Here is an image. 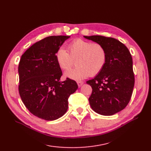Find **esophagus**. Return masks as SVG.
<instances>
[{"instance_id": "34e87169", "label": "esophagus", "mask_w": 151, "mask_h": 151, "mask_svg": "<svg viewBox=\"0 0 151 151\" xmlns=\"http://www.w3.org/2000/svg\"><path fill=\"white\" fill-rule=\"evenodd\" d=\"M77 83H78V87H80L83 84V82H82V81H78V82H77Z\"/></svg>"}]
</instances>
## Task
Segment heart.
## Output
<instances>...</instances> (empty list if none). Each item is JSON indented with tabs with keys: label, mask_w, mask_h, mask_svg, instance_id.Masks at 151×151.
I'll use <instances>...</instances> for the list:
<instances>
[{
	"label": "heart",
	"mask_w": 151,
	"mask_h": 151,
	"mask_svg": "<svg viewBox=\"0 0 151 151\" xmlns=\"http://www.w3.org/2000/svg\"><path fill=\"white\" fill-rule=\"evenodd\" d=\"M68 52L63 47L58 48L55 54L56 63L60 69L68 71L75 64L77 66L65 73L68 78L76 80L99 74L105 68L107 53L104 46L94 42L78 39L68 46Z\"/></svg>",
	"instance_id": "b5f03b06"
}]
</instances>
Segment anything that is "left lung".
Here are the masks:
<instances>
[{"label":"left lung","mask_w":151,"mask_h":151,"mask_svg":"<svg viewBox=\"0 0 151 151\" xmlns=\"http://www.w3.org/2000/svg\"><path fill=\"white\" fill-rule=\"evenodd\" d=\"M84 37L102 45L107 53L102 71L87 82L92 88L88 98L90 105L96 113L112 115L125 109L132 96L134 85L132 57L128 48L113 37Z\"/></svg>","instance_id":"8db88e82"}]
</instances>
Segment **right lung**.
Returning <instances> with one entry per match:
<instances>
[{"label":"right lung","mask_w":151,"mask_h":151,"mask_svg":"<svg viewBox=\"0 0 151 151\" xmlns=\"http://www.w3.org/2000/svg\"><path fill=\"white\" fill-rule=\"evenodd\" d=\"M70 36H53L36 42L26 50L18 65V91L23 103L36 117L53 121L68 109V98L77 90L75 80L63 75L56 63L58 48Z\"/></svg>","instance_id":"1"}]
</instances>
